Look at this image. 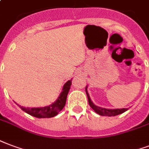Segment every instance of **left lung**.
Wrapping results in <instances>:
<instances>
[{
  "instance_id": "1",
  "label": "left lung",
  "mask_w": 149,
  "mask_h": 149,
  "mask_svg": "<svg viewBox=\"0 0 149 149\" xmlns=\"http://www.w3.org/2000/svg\"><path fill=\"white\" fill-rule=\"evenodd\" d=\"M86 93L87 97H88V100H89V104L90 105L93 111L97 113L98 115L103 116H118V115H120L122 113L125 112L126 111H127L128 109L127 108H117V109H110V108H101V107H99V106H97L93 104V102L92 101L91 99H90V97H89V93H88V91H87V86L86 87Z\"/></svg>"
}]
</instances>
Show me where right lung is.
Listing matches in <instances>:
<instances>
[{"label":"right lung","mask_w":149,"mask_h":149,"mask_svg":"<svg viewBox=\"0 0 149 149\" xmlns=\"http://www.w3.org/2000/svg\"><path fill=\"white\" fill-rule=\"evenodd\" d=\"M71 80L72 79H70V80L68 81L64 84V86L63 87L62 92L60 93L57 100L50 105H48V106H45V107H40V108H25V107H23V106H20L16 103L15 104L22 110L24 111L25 112H26L29 115L33 116V117L39 118L54 117V116H57L59 112L65 106L67 97H68V92L70 90V85H71Z\"/></svg>","instance_id":"obj_1"}]
</instances>
